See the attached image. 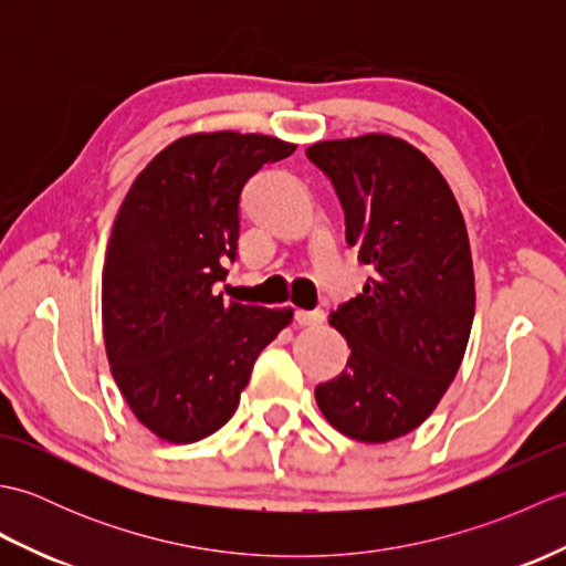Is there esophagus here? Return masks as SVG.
I'll use <instances>...</instances> for the list:
<instances>
[{"mask_svg": "<svg viewBox=\"0 0 566 566\" xmlns=\"http://www.w3.org/2000/svg\"><path fill=\"white\" fill-rule=\"evenodd\" d=\"M294 318L298 326H318V323L326 321V314L323 311H296Z\"/></svg>", "mask_w": 566, "mask_h": 566, "instance_id": "esophagus-1", "label": "esophagus"}]
</instances>
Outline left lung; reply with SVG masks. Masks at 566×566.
I'll use <instances>...</instances> for the list:
<instances>
[{
  "mask_svg": "<svg viewBox=\"0 0 566 566\" xmlns=\"http://www.w3.org/2000/svg\"><path fill=\"white\" fill-rule=\"evenodd\" d=\"M345 211V240L375 274L331 314L350 357L318 384L328 423L359 442L416 430L448 391L474 321V268L450 185L403 138L365 134L306 148Z\"/></svg>",
  "mask_w": 566,
  "mask_h": 566,
  "instance_id": "8db88e82",
  "label": "left lung"
}]
</instances>
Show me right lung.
<instances>
[{"label":"right lung","mask_w":566,"mask_h":566,"mask_svg":"<svg viewBox=\"0 0 566 566\" xmlns=\"http://www.w3.org/2000/svg\"><path fill=\"white\" fill-rule=\"evenodd\" d=\"M294 143L213 130L177 138L143 167L116 213L102 272V331L114 381L138 423L187 444L226 426L252 365L292 308L226 304L240 189Z\"/></svg>","instance_id":"obj_1"}]
</instances>
